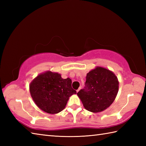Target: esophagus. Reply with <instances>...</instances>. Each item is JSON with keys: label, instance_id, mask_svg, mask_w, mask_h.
Instances as JSON below:
<instances>
[{"label": "esophagus", "instance_id": "34e87169", "mask_svg": "<svg viewBox=\"0 0 146 146\" xmlns=\"http://www.w3.org/2000/svg\"><path fill=\"white\" fill-rule=\"evenodd\" d=\"M81 88H82V87H79V88H78V89L77 90H76V92L78 93V92L80 90H81Z\"/></svg>", "mask_w": 146, "mask_h": 146}]
</instances>
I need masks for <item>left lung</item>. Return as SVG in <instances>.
<instances>
[{
  "instance_id": "obj_1",
  "label": "left lung",
  "mask_w": 146,
  "mask_h": 146,
  "mask_svg": "<svg viewBox=\"0 0 146 146\" xmlns=\"http://www.w3.org/2000/svg\"><path fill=\"white\" fill-rule=\"evenodd\" d=\"M85 85L77 95L85 109L94 113L109 107L115 99L119 90L116 76L102 67H97L87 73Z\"/></svg>"
}]
</instances>
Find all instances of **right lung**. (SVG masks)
I'll list each match as a JSON object with an SVG mask.
<instances>
[{"label":"right lung","mask_w":146,"mask_h":146,"mask_svg":"<svg viewBox=\"0 0 146 146\" xmlns=\"http://www.w3.org/2000/svg\"><path fill=\"white\" fill-rule=\"evenodd\" d=\"M71 83L69 78L63 79L60 74L47 71L31 83V95L40 109L48 113H57L64 109L70 96L76 94Z\"/></svg>","instance_id":"1"}]
</instances>
